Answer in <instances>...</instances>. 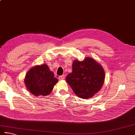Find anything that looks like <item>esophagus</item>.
I'll use <instances>...</instances> for the list:
<instances>
[{
	"instance_id": "obj_1",
	"label": "esophagus",
	"mask_w": 135,
	"mask_h": 135,
	"mask_svg": "<svg viewBox=\"0 0 135 135\" xmlns=\"http://www.w3.org/2000/svg\"><path fill=\"white\" fill-rule=\"evenodd\" d=\"M65 78V75H60L59 77V79L60 80H64Z\"/></svg>"
}]
</instances>
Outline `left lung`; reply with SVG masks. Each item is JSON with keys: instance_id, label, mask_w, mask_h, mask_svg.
Returning a JSON list of instances; mask_svg holds the SVG:
<instances>
[{"instance_id": "obj_1", "label": "left lung", "mask_w": 135, "mask_h": 135, "mask_svg": "<svg viewBox=\"0 0 135 135\" xmlns=\"http://www.w3.org/2000/svg\"><path fill=\"white\" fill-rule=\"evenodd\" d=\"M72 67L73 71L66 81L78 97L89 99L100 91L105 79L104 71L100 64L88 57L83 61L74 60Z\"/></svg>"}]
</instances>
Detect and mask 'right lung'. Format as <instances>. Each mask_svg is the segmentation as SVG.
I'll return each mask as SVG.
<instances>
[{
  "instance_id": "1",
  "label": "right lung",
  "mask_w": 135,
  "mask_h": 135,
  "mask_svg": "<svg viewBox=\"0 0 135 135\" xmlns=\"http://www.w3.org/2000/svg\"><path fill=\"white\" fill-rule=\"evenodd\" d=\"M25 84L27 89L34 95L50 94L58 80L54 77V73L51 71L46 64L36 65L26 73Z\"/></svg>"
}]
</instances>
